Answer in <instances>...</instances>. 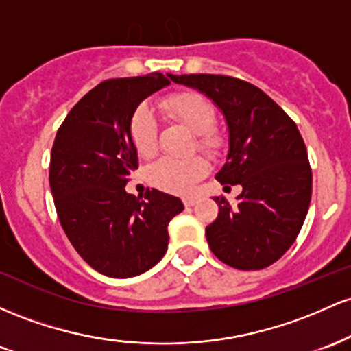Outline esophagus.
I'll return each mask as SVG.
<instances>
[{"instance_id": "esophagus-1", "label": "esophagus", "mask_w": 351, "mask_h": 351, "mask_svg": "<svg viewBox=\"0 0 351 351\" xmlns=\"http://www.w3.org/2000/svg\"><path fill=\"white\" fill-rule=\"evenodd\" d=\"M197 202H199V197H195V195L186 197V199H184V204H186V207H192V206H195Z\"/></svg>"}]
</instances>
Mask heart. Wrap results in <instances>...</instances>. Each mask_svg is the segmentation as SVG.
<instances>
[{
    "mask_svg": "<svg viewBox=\"0 0 351 351\" xmlns=\"http://www.w3.org/2000/svg\"><path fill=\"white\" fill-rule=\"evenodd\" d=\"M162 109L172 119L179 121L192 132H195V144L200 151L208 156H219L222 152L226 139L217 129L215 123V109L202 94L186 90L165 97L160 102ZM131 141L137 154L149 157L157 147L156 121L147 108H139L131 117ZM208 165L200 156H192L187 159H160L149 167L147 179L152 186L162 189L165 192L186 194L207 174Z\"/></svg>",
    "mask_w": 351,
    "mask_h": 351,
    "instance_id": "obj_1",
    "label": "heart"
}]
</instances>
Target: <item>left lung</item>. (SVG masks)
<instances>
[{
	"mask_svg": "<svg viewBox=\"0 0 351 351\" xmlns=\"http://www.w3.org/2000/svg\"><path fill=\"white\" fill-rule=\"evenodd\" d=\"M226 117L228 152L215 179L242 186L237 206L214 197L219 215L206 228L215 257L239 270H261L292 247L312 199V169L297 125L262 89L220 74H182Z\"/></svg>",
	"mask_w": 351,
	"mask_h": 351,
	"instance_id": "left-lung-1",
	"label": "left lung"
}]
</instances>
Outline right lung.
I'll use <instances>...</instances> for the list:
<instances>
[{
  "label": "right lung",
  "mask_w": 351,
  "mask_h": 351,
  "mask_svg": "<svg viewBox=\"0 0 351 351\" xmlns=\"http://www.w3.org/2000/svg\"><path fill=\"white\" fill-rule=\"evenodd\" d=\"M174 81L160 73L108 80L71 109L54 139L49 186L62 230L86 262L102 275L144 274L167 250V226L184 210L179 197L125 192L137 169L131 117L137 106Z\"/></svg>",
  "instance_id": "1"
}]
</instances>
